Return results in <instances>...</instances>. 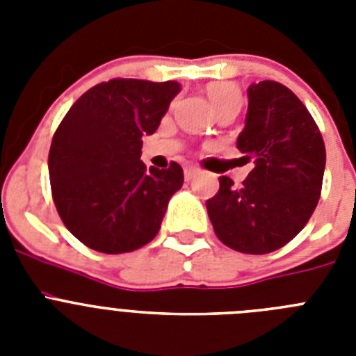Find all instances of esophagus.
Returning a JSON list of instances; mask_svg holds the SVG:
<instances>
[{
  "label": "esophagus",
  "instance_id": "1",
  "mask_svg": "<svg viewBox=\"0 0 356 356\" xmlns=\"http://www.w3.org/2000/svg\"><path fill=\"white\" fill-rule=\"evenodd\" d=\"M197 172H200V169L194 168V165H187V168H185V180H187V181L193 180Z\"/></svg>",
  "mask_w": 356,
  "mask_h": 356
}]
</instances>
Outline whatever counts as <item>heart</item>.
Wrapping results in <instances>:
<instances>
[{
    "instance_id": "obj_1",
    "label": "heart",
    "mask_w": 356,
    "mask_h": 356,
    "mask_svg": "<svg viewBox=\"0 0 356 356\" xmlns=\"http://www.w3.org/2000/svg\"><path fill=\"white\" fill-rule=\"evenodd\" d=\"M207 94H209L210 105L216 110L225 108H235L238 99V89L237 85L229 83V81H217L207 87Z\"/></svg>"
}]
</instances>
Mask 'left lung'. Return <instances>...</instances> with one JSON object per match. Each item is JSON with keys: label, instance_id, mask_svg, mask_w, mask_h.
I'll list each match as a JSON object with an SVG mask.
<instances>
[{"label": "left lung", "instance_id": "obj_1", "mask_svg": "<svg viewBox=\"0 0 356 356\" xmlns=\"http://www.w3.org/2000/svg\"><path fill=\"white\" fill-rule=\"evenodd\" d=\"M237 147L254 168L235 187L219 178L207 201L217 238L241 253L264 254L300 234L317 207L326 149L316 121L291 89L273 80L248 87V114Z\"/></svg>", "mask_w": 356, "mask_h": 356}]
</instances>
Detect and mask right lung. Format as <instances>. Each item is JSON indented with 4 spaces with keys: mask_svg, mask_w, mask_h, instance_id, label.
<instances>
[{
    "mask_svg": "<svg viewBox=\"0 0 356 356\" xmlns=\"http://www.w3.org/2000/svg\"><path fill=\"white\" fill-rule=\"evenodd\" d=\"M180 89L178 81H103L56 128L48 156L53 201L65 228L90 250L128 253L159 234L184 169L171 162L147 171L140 147Z\"/></svg>",
    "mask_w": 356,
    "mask_h": 356,
    "instance_id": "1",
    "label": "right lung"
}]
</instances>
